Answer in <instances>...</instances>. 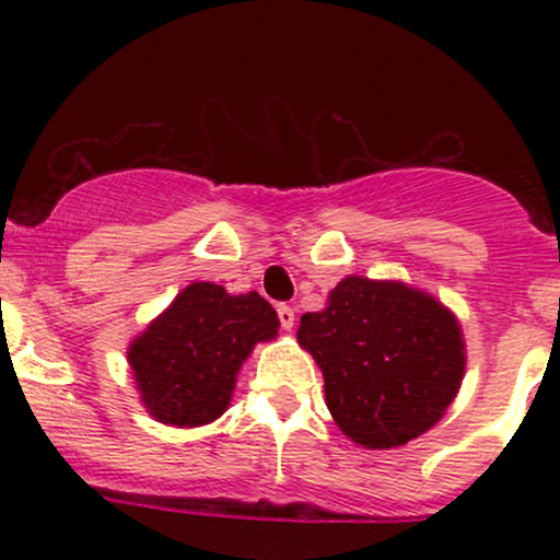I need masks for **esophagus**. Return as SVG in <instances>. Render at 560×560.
Masks as SVG:
<instances>
[{
    "mask_svg": "<svg viewBox=\"0 0 560 560\" xmlns=\"http://www.w3.org/2000/svg\"><path fill=\"white\" fill-rule=\"evenodd\" d=\"M276 313H279L281 329L292 331V329H294V311H292V307H289V305H279V307H276Z\"/></svg>",
    "mask_w": 560,
    "mask_h": 560,
    "instance_id": "34e87169",
    "label": "esophagus"
}]
</instances>
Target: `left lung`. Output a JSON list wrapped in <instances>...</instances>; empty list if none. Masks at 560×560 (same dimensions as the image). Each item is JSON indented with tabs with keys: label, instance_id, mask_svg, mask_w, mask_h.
Returning a JSON list of instances; mask_svg holds the SVG:
<instances>
[{
	"label": "left lung",
	"instance_id": "obj_1",
	"mask_svg": "<svg viewBox=\"0 0 560 560\" xmlns=\"http://www.w3.org/2000/svg\"><path fill=\"white\" fill-rule=\"evenodd\" d=\"M298 342L324 374L326 405L355 445L400 447L429 432L458 395L466 345L453 313L402 281L347 276Z\"/></svg>",
	"mask_w": 560,
	"mask_h": 560
}]
</instances>
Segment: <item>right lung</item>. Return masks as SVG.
<instances>
[{"label":"right lung","instance_id":"obj_1","mask_svg":"<svg viewBox=\"0 0 560 560\" xmlns=\"http://www.w3.org/2000/svg\"><path fill=\"white\" fill-rule=\"evenodd\" d=\"M276 334L279 316L258 292L189 284L128 347L147 413L178 429L215 421L229 408L253 347Z\"/></svg>","mask_w":560,"mask_h":560}]
</instances>
